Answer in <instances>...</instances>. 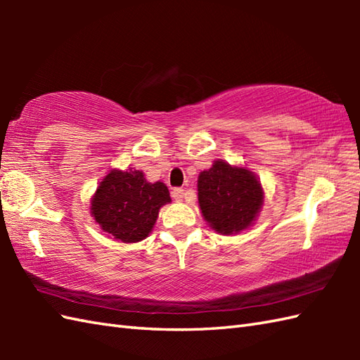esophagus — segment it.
<instances>
[{"instance_id":"34e87169","label":"esophagus","mask_w":360,"mask_h":360,"mask_svg":"<svg viewBox=\"0 0 360 360\" xmlns=\"http://www.w3.org/2000/svg\"><path fill=\"white\" fill-rule=\"evenodd\" d=\"M184 195H186L184 188H181V187H176V188L172 190V198H173V200H176V201H181L182 198H184Z\"/></svg>"}]
</instances>
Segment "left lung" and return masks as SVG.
I'll return each mask as SVG.
<instances>
[{
  "mask_svg": "<svg viewBox=\"0 0 360 360\" xmlns=\"http://www.w3.org/2000/svg\"><path fill=\"white\" fill-rule=\"evenodd\" d=\"M198 201L204 218L219 233L248 229L263 204L262 184L246 168L215 160L198 178Z\"/></svg>",
  "mask_w": 360,
  "mask_h": 360,
  "instance_id": "obj_1",
  "label": "left lung"
}]
</instances>
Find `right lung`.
I'll use <instances>...</instances> for the list:
<instances>
[{
	"instance_id": "right-lung-1",
	"label": "right lung",
	"mask_w": 360,
	"mask_h": 360,
	"mask_svg": "<svg viewBox=\"0 0 360 360\" xmlns=\"http://www.w3.org/2000/svg\"><path fill=\"white\" fill-rule=\"evenodd\" d=\"M170 201L162 182H147L139 170H112L97 187L91 213L103 232L124 243H136L148 236L159 209Z\"/></svg>"
}]
</instances>
